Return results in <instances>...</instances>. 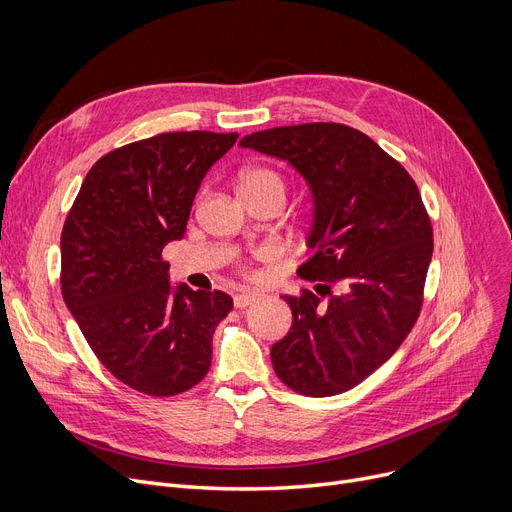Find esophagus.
<instances>
[{
	"mask_svg": "<svg viewBox=\"0 0 512 512\" xmlns=\"http://www.w3.org/2000/svg\"><path fill=\"white\" fill-rule=\"evenodd\" d=\"M257 299H259L257 292H238V294H234V307L245 309V307L253 305Z\"/></svg>",
	"mask_w": 512,
	"mask_h": 512,
	"instance_id": "1",
	"label": "esophagus"
}]
</instances>
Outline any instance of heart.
Masks as SVG:
<instances>
[{
    "label": "heart",
    "instance_id": "b5f03b06",
    "mask_svg": "<svg viewBox=\"0 0 512 512\" xmlns=\"http://www.w3.org/2000/svg\"><path fill=\"white\" fill-rule=\"evenodd\" d=\"M238 188L242 195L265 191V188H278V191L284 193V182L270 168H247V170H242L238 176Z\"/></svg>",
    "mask_w": 512,
    "mask_h": 512
}]
</instances>
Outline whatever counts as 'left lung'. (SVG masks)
Returning a JSON list of instances; mask_svg holds the SVG:
<instances>
[{"instance_id":"left-lung-1","label":"left lung","mask_w":512,"mask_h":512,"mask_svg":"<svg viewBox=\"0 0 512 512\" xmlns=\"http://www.w3.org/2000/svg\"><path fill=\"white\" fill-rule=\"evenodd\" d=\"M240 147L288 161L313 195V255L297 274L317 286L282 297L292 326L272 346L274 371L305 396L351 390L396 353L419 317L434 253L419 188L367 134L336 122L253 132Z\"/></svg>"}]
</instances>
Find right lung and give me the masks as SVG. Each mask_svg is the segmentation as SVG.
Returning <instances> with one entry per match:
<instances>
[{
  "label": "right lung",
  "instance_id": "right-lung-1",
  "mask_svg": "<svg viewBox=\"0 0 512 512\" xmlns=\"http://www.w3.org/2000/svg\"><path fill=\"white\" fill-rule=\"evenodd\" d=\"M238 132H164L105 153L68 213L62 297L114 378L149 396L199 384L211 338L230 313L222 290L172 288L161 251L180 240L209 168Z\"/></svg>",
  "mask_w": 512,
  "mask_h": 512
}]
</instances>
